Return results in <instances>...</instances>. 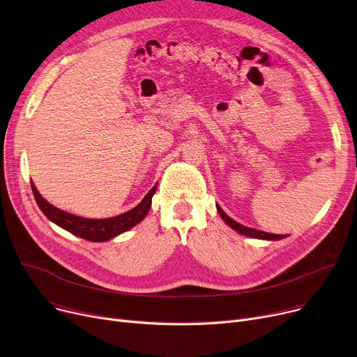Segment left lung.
<instances>
[{
    "label": "left lung",
    "instance_id": "obj_1",
    "mask_svg": "<svg viewBox=\"0 0 357 357\" xmlns=\"http://www.w3.org/2000/svg\"><path fill=\"white\" fill-rule=\"evenodd\" d=\"M217 209H218V212H220L221 218H222L231 228H234L236 232H240V234H243V235L252 236V238H259V240H271V241H274V240H281V238H284V236H287V235L270 234V232H264V231H259V229H254V228L244 227V225L238 224L236 221H234L232 218H229V217L227 215V213H225L218 205H217Z\"/></svg>",
    "mask_w": 357,
    "mask_h": 357
}]
</instances>
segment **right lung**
I'll return each instance as SVG.
<instances>
[{
  "label": "right lung",
  "mask_w": 357,
  "mask_h": 357,
  "mask_svg": "<svg viewBox=\"0 0 357 357\" xmlns=\"http://www.w3.org/2000/svg\"><path fill=\"white\" fill-rule=\"evenodd\" d=\"M156 188L158 185H155L151 189V191L146 194V197L142 199V202L137 206L122 213V215L105 218V220H89V218L73 215V213H68L66 211H61L53 206L38 194L37 188L31 183V189H33L34 198L37 201V205L47 218L53 221L54 224H57L59 227L64 228L66 231L80 236L83 240L93 241V243L107 241L113 238V236L130 229L132 227H135L136 224H139L142 220H144L151 209L152 197L156 192Z\"/></svg>",
  "instance_id": "obj_1"
}]
</instances>
